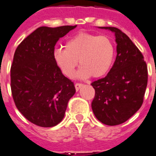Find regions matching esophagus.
Wrapping results in <instances>:
<instances>
[{
    "label": "esophagus",
    "mask_w": 156,
    "mask_h": 156,
    "mask_svg": "<svg viewBox=\"0 0 156 156\" xmlns=\"http://www.w3.org/2000/svg\"><path fill=\"white\" fill-rule=\"evenodd\" d=\"M82 86H83V84H82V83H76V84H75V89H76V90L78 91V90L80 89L81 87H82Z\"/></svg>",
    "instance_id": "obj_1"
}]
</instances>
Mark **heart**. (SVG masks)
<instances>
[{
  "label": "heart",
  "instance_id": "obj_1",
  "mask_svg": "<svg viewBox=\"0 0 156 156\" xmlns=\"http://www.w3.org/2000/svg\"><path fill=\"white\" fill-rule=\"evenodd\" d=\"M115 55V45L109 37L85 32L72 37L66 42L65 49H55L53 54L57 66L68 78L74 76L78 61L80 78L106 75L113 65Z\"/></svg>",
  "mask_w": 156,
  "mask_h": 156
}]
</instances>
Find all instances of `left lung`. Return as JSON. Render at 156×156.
<instances>
[{"instance_id": "8db88e82", "label": "left lung", "mask_w": 156, "mask_h": 156, "mask_svg": "<svg viewBox=\"0 0 156 156\" xmlns=\"http://www.w3.org/2000/svg\"><path fill=\"white\" fill-rule=\"evenodd\" d=\"M115 33L117 56L105 78L91 83L95 90L91 107L95 117L108 126L123 123L144 102L147 66L140 49L115 27H100Z\"/></svg>"}]
</instances>
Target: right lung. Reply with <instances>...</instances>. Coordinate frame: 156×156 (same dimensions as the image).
Here are the masks:
<instances>
[{"label":"right lung","instance_id":"right-lung-1","mask_svg":"<svg viewBox=\"0 0 156 156\" xmlns=\"http://www.w3.org/2000/svg\"><path fill=\"white\" fill-rule=\"evenodd\" d=\"M77 25L41 26L16 49L11 66V91L16 108L32 123L58 125L75 94L74 82L63 75L54 60V46Z\"/></svg>","mask_w":156,"mask_h":156}]
</instances>
